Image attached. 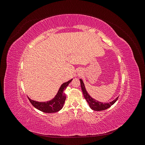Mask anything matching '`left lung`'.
Here are the masks:
<instances>
[{
    "label": "left lung",
    "instance_id": "1",
    "mask_svg": "<svg viewBox=\"0 0 145 145\" xmlns=\"http://www.w3.org/2000/svg\"><path fill=\"white\" fill-rule=\"evenodd\" d=\"M80 81L81 88L83 92V94L84 95V97L86 100V102L88 103L89 107L94 111H100L105 110V109L111 107L112 105L114 104L118 98L117 97L116 99H114L113 101H112V102H110L109 103H102V102H99V101L96 100L91 97V96L89 95V94L88 93V92L86 91L84 83H83V80L82 79H80Z\"/></svg>",
    "mask_w": 145,
    "mask_h": 145
}]
</instances>
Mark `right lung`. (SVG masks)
<instances>
[{
    "instance_id": "1",
    "label": "right lung",
    "mask_w": 145,
    "mask_h": 145,
    "mask_svg": "<svg viewBox=\"0 0 145 145\" xmlns=\"http://www.w3.org/2000/svg\"><path fill=\"white\" fill-rule=\"evenodd\" d=\"M72 80V78L67 82L63 83L60 87L55 97L51 100L44 102H40L33 100L28 97V98L34 107L43 112L54 113L58 112L63 108L65 101L66 100V95L64 93V91L67 88L69 83H70Z\"/></svg>"
}]
</instances>
